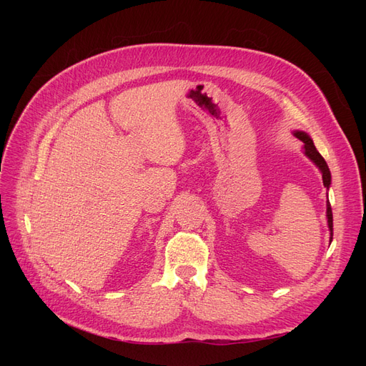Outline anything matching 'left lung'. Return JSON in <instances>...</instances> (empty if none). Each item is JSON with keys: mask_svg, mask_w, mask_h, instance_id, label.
<instances>
[{"mask_svg": "<svg viewBox=\"0 0 366 366\" xmlns=\"http://www.w3.org/2000/svg\"><path fill=\"white\" fill-rule=\"evenodd\" d=\"M295 136H296L299 140L304 142L305 154H307L310 160H313V162L319 166L320 172H322L324 186H325V187H330L331 174H330V169H328V164H327V162L324 160V157L320 156V154L317 152L313 140L310 139V137L305 134V132H302V131H296ZM327 218H328V227H330V230H331V239H333V212H331V204H330V203H327ZM331 239H330V241H331Z\"/></svg>", "mask_w": 366, "mask_h": 366, "instance_id": "obj_1", "label": "left lung"}]
</instances>
